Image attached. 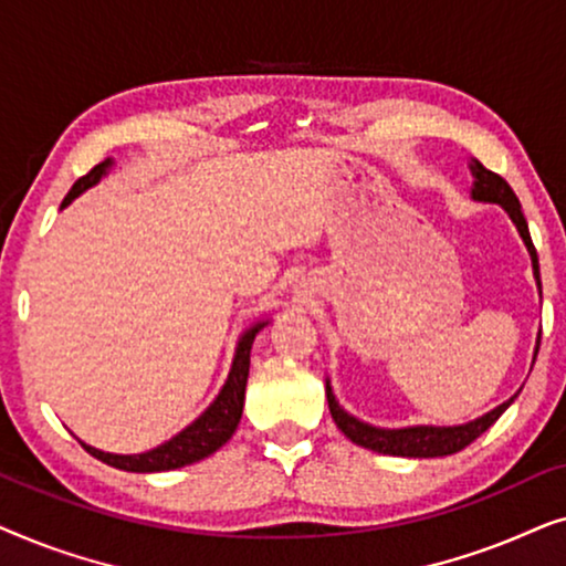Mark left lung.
Instances as JSON below:
<instances>
[{
  "label": "left lung",
  "mask_w": 566,
  "mask_h": 566,
  "mask_svg": "<svg viewBox=\"0 0 566 566\" xmlns=\"http://www.w3.org/2000/svg\"><path fill=\"white\" fill-rule=\"evenodd\" d=\"M471 175H474V188H471V198L482 200V203H497L507 211L510 219H513L517 234L523 237L525 247H528L531 262H533V277H536V285L541 291V273H538V254L536 247L531 242V231H528V221L521 211V200L513 192V188L502 180L497 172L486 169L482 161L471 159ZM538 345H541V332L536 339V355H538ZM517 399L510 397L507 401H502L500 407H494L492 412H486L476 420H471L467 424H453V428H436V424H412V428H399V430H386V428H374V424L358 420V417L347 415L343 407L337 405L335 394H332V386L327 381V401H329V412L332 420L339 430L345 432L347 438L353 440L355 446L368 448V451L384 453V455H401V459H436V455H451L459 453L467 448L469 443L492 428L494 422L500 420V415L513 405Z\"/></svg>",
  "instance_id": "obj_1"
}]
</instances>
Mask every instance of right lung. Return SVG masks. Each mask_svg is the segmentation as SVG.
<instances>
[{
  "label": "right lung",
  "mask_w": 566,
  "mask_h": 566,
  "mask_svg": "<svg viewBox=\"0 0 566 566\" xmlns=\"http://www.w3.org/2000/svg\"><path fill=\"white\" fill-rule=\"evenodd\" d=\"M111 167H113V159H105V161H99L97 167H92L87 175L80 177V180L72 185V190L66 192L61 208H66L74 198H80L84 190L103 180ZM265 324L268 322L252 324V327L247 329L242 337H239L234 360H231V370L227 376V384L221 386L219 397L211 401V407H208L206 412L198 417V420H192L188 428L177 432L175 438H169L167 443L151 448V451H146V453L120 455V453H105V451H99V448H92L80 440V443L84 446V451H87L90 455H95L97 461L107 463V467H115L123 471H136V474H154V471H172L180 467H190V463L208 459V455L219 451V448L227 443L231 436H234L237 424H239V420H242L247 376H250V350H252L254 335H258Z\"/></svg>",
  "instance_id": "add662e5"
}]
</instances>
